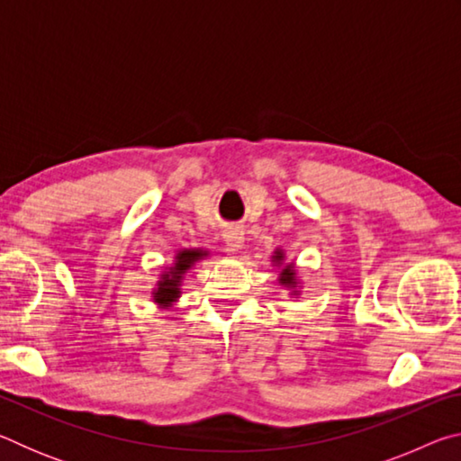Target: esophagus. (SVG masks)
Instances as JSON below:
<instances>
[{
  "instance_id": "34e87169",
  "label": "esophagus",
  "mask_w": 461,
  "mask_h": 461,
  "mask_svg": "<svg viewBox=\"0 0 461 461\" xmlns=\"http://www.w3.org/2000/svg\"><path fill=\"white\" fill-rule=\"evenodd\" d=\"M223 241L230 252H240L244 248V231L240 228H225L223 230Z\"/></svg>"
}]
</instances>
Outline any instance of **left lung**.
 <instances>
[{
    "mask_svg": "<svg viewBox=\"0 0 461 461\" xmlns=\"http://www.w3.org/2000/svg\"><path fill=\"white\" fill-rule=\"evenodd\" d=\"M285 252L280 248L275 249V254H272V262L280 267V275H278V283L280 286H286L288 291H291L294 296H299V278H296V268H294V262H285Z\"/></svg>",
    "mask_w": 461,
    "mask_h": 461,
    "instance_id": "obj_1",
    "label": "left lung"
}]
</instances>
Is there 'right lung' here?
<instances>
[{"mask_svg": "<svg viewBox=\"0 0 461 461\" xmlns=\"http://www.w3.org/2000/svg\"><path fill=\"white\" fill-rule=\"evenodd\" d=\"M209 252L203 248H189V249H178L175 256L173 267L165 268L160 275V280L156 283V288L152 291V301L160 309H167L176 303L178 296H181V283L185 278V272L191 270L194 262L207 258Z\"/></svg>", "mask_w": 461, "mask_h": 461, "instance_id": "1", "label": "right lung"}]
</instances>
